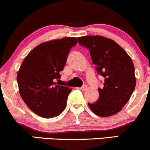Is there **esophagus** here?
<instances>
[{
  "label": "esophagus",
  "mask_w": 150,
  "mask_h": 150,
  "mask_svg": "<svg viewBox=\"0 0 150 150\" xmlns=\"http://www.w3.org/2000/svg\"><path fill=\"white\" fill-rule=\"evenodd\" d=\"M87 86L86 85H82V87H81V89H82V90H86V89H87Z\"/></svg>",
  "instance_id": "esophagus-1"
}]
</instances>
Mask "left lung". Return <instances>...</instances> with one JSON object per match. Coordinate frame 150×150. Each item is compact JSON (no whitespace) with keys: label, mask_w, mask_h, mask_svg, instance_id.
<instances>
[{"label":"left lung","mask_w":150,"mask_h":150,"mask_svg":"<svg viewBox=\"0 0 150 150\" xmlns=\"http://www.w3.org/2000/svg\"><path fill=\"white\" fill-rule=\"evenodd\" d=\"M77 39L89 50L96 70L104 78L103 88L98 89L99 99L88 103L89 107L97 116H113L127 104L135 89L132 59L116 42L102 36H85Z\"/></svg>","instance_id":"obj_1"}]
</instances>
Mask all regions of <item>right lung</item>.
I'll list each match as a JSON object with an SVG mask.
<instances>
[{
    "label": "right lung",
    "mask_w": 150,
    "mask_h": 150,
    "mask_svg": "<svg viewBox=\"0 0 150 150\" xmlns=\"http://www.w3.org/2000/svg\"><path fill=\"white\" fill-rule=\"evenodd\" d=\"M77 38L65 37L39 44L25 58L17 75L24 102L38 116L51 118L65 109L72 89L56 82L61 78L70 49Z\"/></svg>",
    "instance_id": "right-lung-1"
}]
</instances>
